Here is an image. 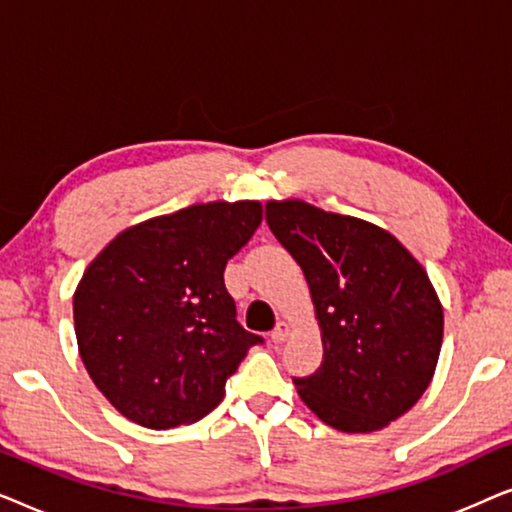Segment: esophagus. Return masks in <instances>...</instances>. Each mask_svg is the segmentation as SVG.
<instances>
[{
    "instance_id": "obj_1",
    "label": "esophagus",
    "mask_w": 512,
    "mask_h": 512,
    "mask_svg": "<svg viewBox=\"0 0 512 512\" xmlns=\"http://www.w3.org/2000/svg\"><path fill=\"white\" fill-rule=\"evenodd\" d=\"M291 331H293V326L289 324V321H279V324L275 326V331H272V342H284V340H289Z\"/></svg>"
}]
</instances>
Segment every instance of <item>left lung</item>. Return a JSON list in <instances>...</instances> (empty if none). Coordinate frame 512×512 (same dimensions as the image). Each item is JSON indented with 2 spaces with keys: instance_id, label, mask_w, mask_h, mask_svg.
<instances>
[{
  "instance_id": "left-lung-1",
  "label": "left lung",
  "mask_w": 512,
  "mask_h": 512,
  "mask_svg": "<svg viewBox=\"0 0 512 512\" xmlns=\"http://www.w3.org/2000/svg\"><path fill=\"white\" fill-rule=\"evenodd\" d=\"M265 219L305 272L324 361L293 380L300 401L345 433H373L415 405L443 345V305L422 263L375 223L265 202Z\"/></svg>"
}]
</instances>
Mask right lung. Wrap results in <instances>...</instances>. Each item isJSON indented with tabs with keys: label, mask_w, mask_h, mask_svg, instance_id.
Masks as SVG:
<instances>
[{
	"label": "right lung",
	"mask_w": 512,
	"mask_h": 512,
	"mask_svg": "<svg viewBox=\"0 0 512 512\" xmlns=\"http://www.w3.org/2000/svg\"><path fill=\"white\" fill-rule=\"evenodd\" d=\"M258 200L202 202L118 233L74 291L90 380L146 429L198 422L261 338L235 319L223 270L261 226Z\"/></svg>",
	"instance_id": "right-lung-1"
}]
</instances>
